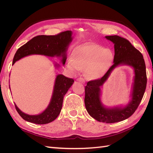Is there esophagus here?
<instances>
[{
	"mask_svg": "<svg viewBox=\"0 0 153 153\" xmlns=\"http://www.w3.org/2000/svg\"><path fill=\"white\" fill-rule=\"evenodd\" d=\"M76 80H77V81H78V82H81V83H83V84H84V83L85 82V80H84V78H77Z\"/></svg>",
	"mask_w": 153,
	"mask_h": 153,
	"instance_id": "obj_1",
	"label": "esophagus"
}]
</instances>
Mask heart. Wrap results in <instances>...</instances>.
<instances>
[{"label": "heart", "instance_id": "heart-1", "mask_svg": "<svg viewBox=\"0 0 153 153\" xmlns=\"http://www.w3.org/2000/svg\"><path fill=\"white\" fill-rule=\"evenodd\" d=\"M113 59L112 52L96 45L82 46L76 48L66 62L68 70L76 73L85 69V75L90 79L100 77L107 70Z\"/></svg>", "mask_w": 153, "mask_h": 153}]
</instances>
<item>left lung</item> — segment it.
<instances>
[{"mask_svg": "<svg viewBox=\"0 0 153 153\" xmlns=\"http://www.w3.org/2000/svg\"><path fill=\"white\" fill-rule=\"evenodd\" d=\"M105 38L114 44V64L101 78L87 83L84 101L87 112L92 117L99 122L114 123L128 119L138 108L146 88V69L142 54L128 40L117 35L105 36ZM124 65L134 69L131 99L125 106L107 108L101 102V88L113 69Z\"/></svg>", "mask_w": 153, "mask_h": 153, "instance_id": "1", "label": "left lung"}]
</instances>
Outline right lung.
<instances>
[{
    "label": "right lung",
    "instance_id": "add662e5",
    "mask_svg": "<svg viewBox=\"0 0 153 153\" xmlns=\"http://www.w3.org/2000/svg\"><path fill=\"white\" fill-rule=\"evenodd\" d=\"M72 34V31L67 30L55 36L41 35L34 37L18 49L13 58V65L18 60L30 55L61 57V62L64 65L67 58L66 51L73 39ZM55 66L59 68L60 65L55 63ZM73 82L74 80L72 78H67L61 74L57 75L55 78L50 103L43 112L37 115L27 114L22 112L15 103L16 110L26 121L38 124H45L52 122L61 112L64 96L66 94Z\"/></svg>",
    "mask_w": 153,
    "mask_h": 153
}]
</instances>
